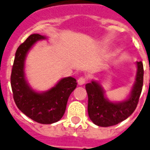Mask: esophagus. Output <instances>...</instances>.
I'll return each mask as SVG.
<instances>
[{"instance_id":"34e87169","label":"esophagus","mask_w":150,"mask_h":150,"mask_svg":"<svg viewBox=\"0 0 150 150\" xmlns=\"http://www.w3.org/2000/svg\"><path fill=\"white\" fill-rule=\"evenodd\" d=\"M85 83H86V78H84V77H80L78 79V83L79 85H83Z\"/></svg>"}]
</instances>
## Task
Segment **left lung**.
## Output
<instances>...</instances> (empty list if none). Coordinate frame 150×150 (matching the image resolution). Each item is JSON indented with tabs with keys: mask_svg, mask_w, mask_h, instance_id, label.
<instances>
[{
	"mask_svg": "<svg viewBox=\"0 0 150 150\" xmlns=\"http://www.w3.org/2000/svg\"><path fill=\"white\" fill-rule=\"evenodd\" d=\"M144 82V67L142 62H137L135 83L126 100L118 103L109 101L104 96V90L96 81L86 84L88 96V112L93 124L101 127H109L125 120L135 110Z\"/></svg>",
	"mask_w": 150,
	"mask_h": 150,
	"instance_id": "8db88e82",
	"label": "left lung"
}]
</instances>
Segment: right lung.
<instances>
[{
	"label": "right lung",
	"instance_id": "right-lung-1",
	"mask_svg": "<svg viewBox=\"0 0 150 150\" xmlns=\"http://www.w3.org/2000/svg\"><path fill=\"white\" fill-rule=\"evenodd\" d=\"M45 38L32 34L19 46L12 66L11 85L15 103L21 111L39 124H50L62 118L68 98L78 83L74 78L67 77L43 93L34 91L27 83L24 72L26 54L38 41Z\"/></svg>",
	"mask_w": 150,
	"mask_h": 150
}]
</instances>
